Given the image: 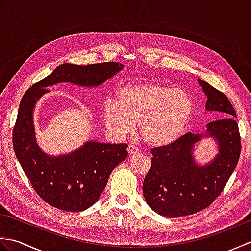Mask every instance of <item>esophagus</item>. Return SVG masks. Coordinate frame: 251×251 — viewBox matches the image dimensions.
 Here are the masks:
<instances>
[{
  "mask_svg": "<svg viewBox=\"0 0 251 251\" xmlns=\"http://www.w3.org/2000/svg\"><path fill=\"white\" fill-rule=\"evenodd\" d=\"M127 151H128V154L129 155H135V154L139 153V149H138L137 147L132 146V145H129L128 148H127Z\"/></svg>",
  "mask_w": 251,
  "mask_h": 251,
  "instance_id": "1",
  "label": "esophagus"
}]
</instances>
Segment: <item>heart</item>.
I'll use <instances>...</instances> for the list:
<instances>
[{"mask_svg": "<svg viewBox=\"0 0 251 251\" xmlns=\"http://www.w3.org/2000/svg\"><path fill=\"white\" fill-rule=\"evenodd\" d=\"M193 100L182 89L157 83L125 85L117 92V103L106 101L104 124L115 136H125L138 123L139 135L148 145L158 147L175 141L193 114Z\"/></svg>", "mask_w": 251, "mask_h": 251, "instance_id": "1", "label": "heart"}]
</instances>
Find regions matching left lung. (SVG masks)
<instances>
[{
  "label": "left lung",
  "mask_w": 251,
  "mask_h": 251,
  "mask_svg": "<svg viewBox=\"0 0 251 251\" xmlns=\"http://www.w3.org/2000/svg\"><path fill=\"white\" fill-rule=\"evenodd\" d=\"M199 83L207 96L206 110L223 119L208 123L206 135L188 132L167 146L151 149L152 163L142 190L148 205L161 216H190L210 206L225 189L241 155L233 105L220 90L201 79ZM205 135L215 138L220 153L209 164L201 167L195 162L193 149Z\"/></svg>",
  "instance_id": "8db88e82"
}]
</instances>
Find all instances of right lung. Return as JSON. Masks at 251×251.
I'll list each match as a JSON object with an SVG mask.
<instances>
[{
	"label": "right lung",
	"instance_id": "obj_1",
	"mask_svg": "<svg viewBox=\"0 0 251 251\" xmlns=\"http://www.w3.org/2000/svg\"><path fill=\"white\" fill-rule=\"evenodd\" d=\"M123 69L119 62H102L87 66L63 63L49 76L32 85L21 98L13 130L16 156L32 188L47 204L60 210L77 212L98 201L110 174L127 157L126 143L87 141L67 155L50 156L35 140L33 110L46 87L61 82L96 87L113 77Z\"/></svg>",
	"mask_w": 251,
	"mask_h": 251
}]
</instances>
